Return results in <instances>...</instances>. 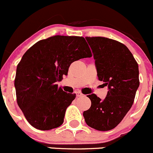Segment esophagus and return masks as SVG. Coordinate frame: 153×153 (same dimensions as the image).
I'll return each mask as SVG.
<instances>
[{
	"label": "esophagus",
	"instance_id": "1",
	"mask_svg": "<svg viewBox=\"0 0 153 153\" xmlns=\"http://www.w3.org/2000/svg\"><path fill=\"white\" fill-rule=\"evenodd\" d=\"M75 93H76V96H77V97H83V95H84V94H82L81 91H76V92H75Z\"/></svg>",
	"mask_w": 153,
	"mask_h": 153
}]
</instances>
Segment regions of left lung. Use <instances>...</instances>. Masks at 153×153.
Here are the masks:
<instances>
[{
    "mask_svg": "<svg viewBox=\"0 0 153 153\" xmlns=\"http://www.w3.org/2000/svg\"><path fill=\"white\" fill-rule=\"evenodd\" d=\"M92 50L98 80L108 86L103 100L88 95L91 105L83 115L86 123L100 131L114 129L131 109L139 86V66L128 48L116 40L102 36H86Z\"/></svg>",
    "mask_w": 153,
    "mask_h": 153,
    "instance_id": "left-lung-1",
    "label": "left lung"
}]
</instances>
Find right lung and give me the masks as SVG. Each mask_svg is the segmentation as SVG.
Returning <instances> with one entry per match:
<instances>
[{"mask_svg": "<svg viewBox=\"0 0 153 153\" xmlns=\"http://www.w3.org/2000/svg\"><path fill=\"white\" fill-rule=\"evenodd\" d=\"M92 56L83 36L56 35L31 46L17 64L14 86L19 107L33 128L49 131L64 123L76 97L56 84L75 61Z\"/></svg>", "mask_w": 153, "mask_h": 153, "instance_id": "1", "label": "right lung"}]
</instances>
